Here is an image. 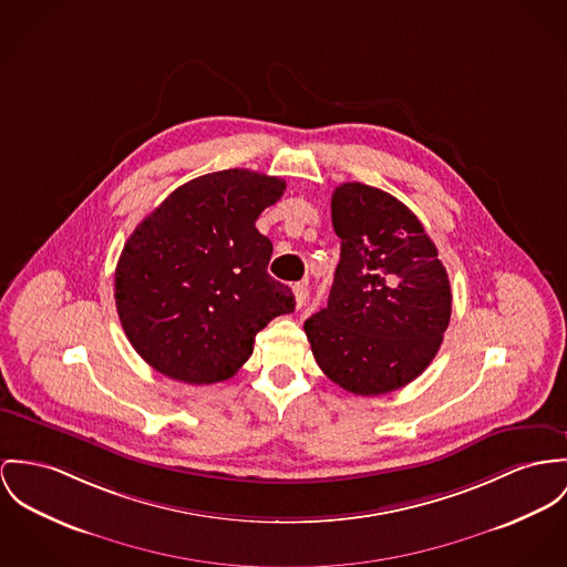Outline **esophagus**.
<instances>
[{
	"label": "esophagus",
	"mask_w": 567,
	"mask_h": 567,
	"mask_svg": "<svg viewBox=\"0 0 567 567\" xmlns=\"http://www.w3.org/2000/svg\"><path fill=\"white\" fill-rule=\"evenodd\" d=\"M293 296H296V306L298 308H305L306 302H308V289H306V285H293Z\"/></svg>",
	"instance_id": "34e87169"
}]
</instances>
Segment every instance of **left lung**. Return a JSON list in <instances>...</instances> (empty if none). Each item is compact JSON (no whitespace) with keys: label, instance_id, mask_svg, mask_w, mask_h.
Here are the masks:
<instances>
[{"label":"left lung","instance_id":"obj_1","mask_svg":"<svg viewBox=\"0 0 567 567\" xmlns=\"http://www.w3.org/2000/svg\"><path fill=\"white\" fill-rule=\"evenodd\" d=\"M341 239L328 306L306 319L319 369L373 396L403 389L434 360L451 319V285L419 218L391 194L343 183L332 194Z\"/></svg>","mask_w":567,"mask_h":567}]
</instances>
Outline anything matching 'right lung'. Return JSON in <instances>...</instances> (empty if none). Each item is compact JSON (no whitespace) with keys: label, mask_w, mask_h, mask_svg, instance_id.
<instances>
[{"label":"right lung","mask_w":567,"mask_h":567,"mask_svg":"<svg viewBox=\"0 0 567 567\" xmlns=\"http://www.w3.org/2000/svg\"><path fill=\"white\" fill-rule=\"evenodd\" d=\"M287 183L244 168L192 178L131 233L114 298L133 349L185 384L233 378L255 337L293 312L291 289L267 274L271 241L255 226Z\"/></svg>","instance_id":"obj_1"}]
</instances>
